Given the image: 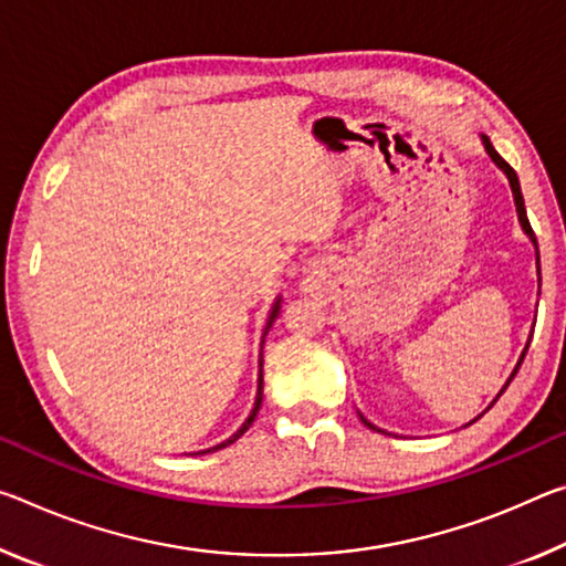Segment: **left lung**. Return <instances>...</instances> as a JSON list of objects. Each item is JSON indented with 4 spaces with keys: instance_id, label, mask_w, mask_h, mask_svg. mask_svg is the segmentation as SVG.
Returning a JSON list of instances; mask_svg holds the SVG:
<instances>
[{
    "instance_id": "left-lung-1",
    "label": "left lung",
    "mask_w": 566,
    "mask_h": 566,
    "mask_svg": "<svg viewBox=\"0 0 566 566\" xmlns=\"http://www.w3.org/2000/svg\"><path fill=\"white\" fill-rule=\"evenodd\" d=\"M481 140H483V148H486V154L491 156V160H493V164H496L501 170H504V174H506V178H509V184H511V193H514V203H516V213H518V221H522V229H524V234L528 237V239H532V244L536 247V237H534V229H532V223H528V219H526V209H524V196H522V186H518V176H516V170L514 168H511L509 164H506V160L504 158H501L499 154H496V148H493L491 146V140L486 138V136H481ZM536 272H539V247H536ZM539 282H542V272H539ZM532 335H534V332H532ZM528 343H532V339H528ZM528 343H526V347H524V353H522V357H518V363H516V367H514V373H511V378L506 380V385H504V388H501V392H504L506 388H509V382L511 380H514V375L518 373V367H522V363H524V355H526V349H528ZM501 392H499V396H496V400L501 398ZM496 400H493V402H496ZM493 402H491V406H493ZM489 406V408H491ZM363 418V416H360ZM363 423L367 426V428H373V430H378V433H385V430H380L378 426H373L370 423V420H365L363 418Z\"/></svg>"
}]
</instances>
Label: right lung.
<instances>
[{
  "label": "right lung",
  "instance_id": "right-lung-1",
  "mask_svg": "<svg viewBox=\"0 0 566 566\" xmlns=\"http://www.w3.org/2000/svg\"><path fill=\"white\" fill-rule=\"evenodd\" d=\"M280 302H282V300H276V302H274V307H272V315H269V322H266V329H264V335H266V332H269V327H272V322H274V317H276V312H280ZM262 388H264V378H262V370H259V388H256V400H254V408H251V412H249V418L244 420V426H241V428L237 430V433L229 438V441H223V443L213 446V448H209V451H201V453H211V451H219V448H227L229 443L239 441V438L247 433V430L251 428V423H254V418H256L259 408H262Z\"/></svg>",
  "mask_w": 566,
  "mask_h": 566
}]
</instances>
